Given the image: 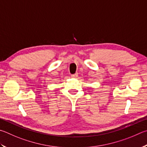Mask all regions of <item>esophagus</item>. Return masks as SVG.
Here are the masks:
<instances>
[{
    "label": "esophagus",
    "instance_id": "1",
    "mask_svg": "<svg viewBox=\"0 0 147 147\" xmlns=\"http://www.w3.org/2000/svg\"><path fill=\"white\" fill-rule=\"evenodd\" d=\"M78 74L77 73H76V74H72L71 75V77L72 78H76L77 77H78Z\"/></svg>",
    "mask_w": 147,
    "mask_h": 147
}]
</instances>
